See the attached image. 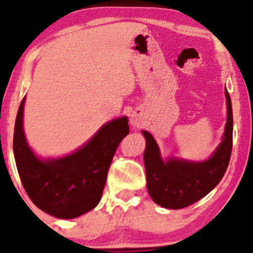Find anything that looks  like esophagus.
I'll return each mask as SVG.
<instances>
[{"instance_id": "obj_1", "label": "esophagus", "mask_w": 253, "mask_h": 253, "mask_svg": "<svg viewBox=\"0 0 253 253\" xmlns=\"http://www.w3.org/2000/svg\"><path fill=\"white\" fill-rule=\"evenodd\" d=\"M130 124H132L134 127L141 126V125H142V119L140 118L138 114H132V117H130Z\"/></svg>"}]
</instances>
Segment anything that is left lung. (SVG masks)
Wrapping results in <instances>:
<instances>
[{"label":"left lung","instance_id":"1","mask_svg":"<svg viewBox=\"0 0 253 253\" xmlns=\"http://www.w3.org/2000/svg\"><path fill=\"white\" fill-rule=\"evenodd\" d=\"M227 119L223 141L213 156L203 163L169 159L164 161L156 140L144 130L146 139L144 161L147 191L158 205L178 210L192 205L204 198L221 180L229 166L232 152L233 115L229 92L225 88Z\"/></svg>","mask_w":253,"mask_h":253}]
</instances>
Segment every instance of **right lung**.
Segmentation results:
<instances>
[{
    "label": "right lung",
    "mask_w": 253,
    "mask_h": 253,
    "mask_svg": "<svg viewBox=\"0 0 253 253\" xmlns=\"http://www.w3.org/2000/svg\"><path fill=\"white\" fill-rule=\"evenodd\" d=\"M21 101L14 129L17 172L30 200L45 213L71 219L93 210L101 199L115 151L129 133L128 119L103 125L75 153L60 159L41 160L33 153L23 133Z\"/></svg>",
    "instance_id": "add662e5"
}]
</instances>
